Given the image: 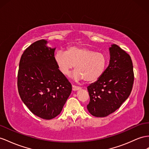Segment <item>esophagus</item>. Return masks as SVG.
Masks as SVG:
<instances>
[{
	"instance_id": "obj_1",
	"label": "esophagus",
	"mask_w": 149,
	"mask_h": 149,
	"mask_svg": "<svg viewBox=\"0 0 149 149\" xmlns=\"http://www.w3.org/2000/svg\"><path fill=\"white\" fill-rule=\"evenodd\" d=\"M81 88L79 86H74V85H72V90L75 91H77V90H79L81 89Z\"/></svg>"
}]
</instances>
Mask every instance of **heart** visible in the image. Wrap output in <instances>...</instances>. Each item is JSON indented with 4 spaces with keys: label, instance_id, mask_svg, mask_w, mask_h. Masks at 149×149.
Here are the masks:
<instances>
[{
    "label": "heart",
    "instance_id": "obj_1",
    "mask_svg": "<svg viewBox=\"0 0 149 149\" xmlns=\"http://www.w3.org/2000/svg\"><path fill=\"white\" fill-rule=\"evenodd\" d=\"M54 59L59 70L65 75L70 73L75 66L72 75L75 81L84 79L86 82H94L104 73L108 58L102 53L96 52L86 47H68L65 52L58 51Z\"/></svg>",
    "mask_w": 149,
    "mask_h": 149
}]
</instances>
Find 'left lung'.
<instances>
[{"label": "left lung", "mask_w": 149, "mask_h": 149, "mask_svg": "<svg viewBox=\"0 0 149 149\" xmlns=\"http://www.w3.org/2000/svg\"><path fill=\"white\" fill-rule=\"evenodd\" d=\"M109 52V64L104 73L87 87L90 101L87 108L96 117H105L120 108L130 94L134 81L130 56L114 44Z\"/></svg>", "instance_id": "left-lung-1"}]
</instances>
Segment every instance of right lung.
I'll return each mask as SVG.
<instances>
[{"label": "right lung", "mask_w": 149, "mask_h": 149, "mask_svg": "<svg viewBox=\"0 0 149 149\" xmlns=\"http://www.w3.org/2000/svg\"><path fill=\"white\" fill-rule=\"evenodd\" d=\"M47 41L38 40L26 48L21 57L17 88L21 100L36 116L51 120L62 110L72 85L55 63V48Z\"/></svg>", "instance_id": "1"}]
</instances>
